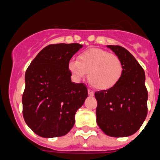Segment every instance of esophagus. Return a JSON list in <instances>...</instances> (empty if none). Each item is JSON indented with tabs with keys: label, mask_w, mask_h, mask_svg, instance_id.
I'll use <instances>...</instances> for the list:
<instances>
[{
	"label": "esophagus",
	"mask_w": 160,
	"mask_h": 160,
	"mask_svg": "<svg viewBox=\"0 0 160 160\" xmlns=\"http://www.w3.org/2000/svg\"><path fill=\"white\" fill-rule=\"evenodd\" d=\"M88 95H89L90 96H94V92H92V90H90V89H88Z\"/></svg>",
	"instance_id": "34e87169"
}]
</instances>
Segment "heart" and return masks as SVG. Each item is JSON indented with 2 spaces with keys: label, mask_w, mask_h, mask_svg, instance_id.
Segmentation results:
<instances>
[{
  "label": "heart",
  "mask_w": 160,
  "mask_h": 160,
  "mask_svg": "<svg viewBox=\"0 0 160 160\" xmlns=\"http://www.w3.org/2000/svg\"><path fill=\"white\" fill-rule=\"evenodd\" d=\"M68 68L77 80L85 78L88 73L90 84L101 91L114 88L123 72L122 63L117 55L98 48L83 51L78 55V60L71 59Z\"/></svg>",
  "instance_id": "obj_1"
}]
</instances>
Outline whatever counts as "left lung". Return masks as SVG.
<instances>
[{
  "mask_svg": "<svg viewBox=\"0 0 160 160\" xmlns=\"http://www.w3.org/2000/svg\"><path fill=\"white\" fill-rule=\"evenodd\" d=\"M107 47L121 59L123 72L114 88L95 93L96 122L107 136L129 137L139 130L147 115L146 74L128 50L119 46Z\"/></svg>",
  "mask_w": 160,
  "mask_h": 160,
  "instance_id": "1",
  "label": "left lung"
}]
</instances>
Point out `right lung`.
Instances as JSON below:
<instances>
[{"mask_svg": "<svg viewBox=\"0 0 160 160\" xmlns=\"http://www.w3.org/2000/svg\"><path fill=\"white\" fill-rule=\"evenodd\" d=\"M82 47L78 43L47 46L25 72L23 118L37 135L62 137L74 125L75 113L88 98V89L71 81L68 63Z\"/></svg>", "mask_w": 160, "mask_h": 160, "instance_id": "1", "label": "right lung"}]
</instances>
